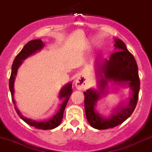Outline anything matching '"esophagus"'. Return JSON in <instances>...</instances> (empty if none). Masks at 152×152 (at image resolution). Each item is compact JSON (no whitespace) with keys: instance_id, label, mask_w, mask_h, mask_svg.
I'll use <instances>...</instances> for the list:
<instances>
[{"instance_id":"1","label":"esophagus","mask_w":152,"mask_h":152,"mask_svg":"<svg viewBox=\"0 0 152 152\" xmlns=\"http://www.w3.org/2000/svg\"><path fill=\"white\" fill-rule=\"evenodd\" d=\"M75 85H76V88L78 90H81L84 89L86 86V81H85V76L81 75V76H78L76 79V82H75Z\"/></svg>"}]
</instances>
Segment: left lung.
<instances>
[{"label":"left lung","instance_id":"obj_1","mask_svg":"<svg viewBox=\"0 0 152 152\" xmlns=\"http://www.w3.org/2000/svg\"><path fill=\"white\" fill-rule=\"evenodd\" d=\"M115 52L110 59H99L95 62L97 88L84 91V107L86 119L92 128L104 130L114 128L128 119L136 108L140 90L137 63L126 45L120 39H114ZM113 82L130 89L128 103H120L109 116H103L96 110V103L107 94L108 83Z\"/></svg>","mask_w":152,"mask_h":152}]
</instances>
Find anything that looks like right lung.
<instances>
[{
  "label": "right lung",
  "mask_w": 152,
  "mask_h": 152,
  "mask_svg": "<svg viewBox=\"0 0 152 152\" xmlns=\"http://www.w3.org/2000/svg\"><path fill=\"white\" fill-rule=\"evenodd\" d=\"M45 44L42 42V41L40 39H34V40L29 41V42L25 45L24 48H22L21 52L16 56L15 58L14 62H13L12 68H11V77L9 79V89L11 94V98H12L13 103L14 104L15 110L16 113L19 115V116L24 122H26L27 124L30 125L31 126H34L38 129L42 130H50L53 129L58 127L61 124L62 121L63 113H64L65 108H66V104H67L68 99H69L70 96L72 94V83L69 82L66 84L65 86H63L61 89L60 90L58 98L61 100H62L63 102L60 104V108L58 110L56 115L52 117L50 119L45 120L43 121H36L30 118H27L26 117L21 115L20 113L19 110L18 109L16 105V101L14 99V82L16 79V76L17 75V71L19 68L21 64H22L23 61L26 59L28 57L31 56V55L35 54L37 52L40 51L43 48H44Z\"/></svg>",
  "instance_id": "1"
}]
</instances>
